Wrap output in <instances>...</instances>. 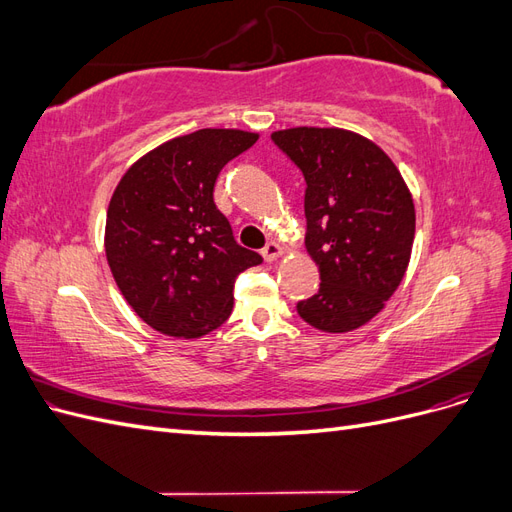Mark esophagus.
<instances>
[{
    "label": "esophagus",
    "instance_id": "34e87169",
    "mask_svg": "<svg viewBox=\"0 0 512 512\" xmlns=\"http://www.w3.org/2000/svg\"><path fill=\"white\" fill-rule=\"evenodd\" d=\"M284 254V250H282V245H277L275 241H269L265 247H262V258H265L267 262H273V260H277Z\"/></svg>",
    "mask_w": 512,
    "mask_h": 512
}]
</instances>
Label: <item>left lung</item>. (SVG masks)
Returning <instances> with one entry per match:
<instances>
[{"mask_svg":"<svg viewBox=\"0 0 512 512\" xmlns=\"http://www.w3.org/2000/svg\"><path fill=\"white\" fill-rule=\"evenodd\" d=\"M273 143L303 170L305 247L320 290L299 316L324 333H348L380 314L404 280L414 243V200L395 162L344 128H288Z\"/></svg>","mask_w":512,"mask_h":512,"instance_id":"left-lung-1","label":"left lung"}]
</instances>
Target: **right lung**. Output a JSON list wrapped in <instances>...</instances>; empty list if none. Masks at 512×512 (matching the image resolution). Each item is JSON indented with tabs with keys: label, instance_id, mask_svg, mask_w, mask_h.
Instances as JSON below:
<instances>
[{
	"label": "right lung",
	"instance_id": "1",
	"mask_svg": "<svg viewBox=\"0 0 512 512\" xmlns=\"http://www.w3.org/2000/svg\"><path fill=\"white\" fill-rule=\"evenodd\" d=\"M256 141L235 128L196 130L151 149L119 179L106 211V260L151 329L179 339L218 329L237 275L262 262L213 203L220 170Z\"/></svg>",
	"mask_w": 512,
	"mask_h": 512
}]
</instances>
